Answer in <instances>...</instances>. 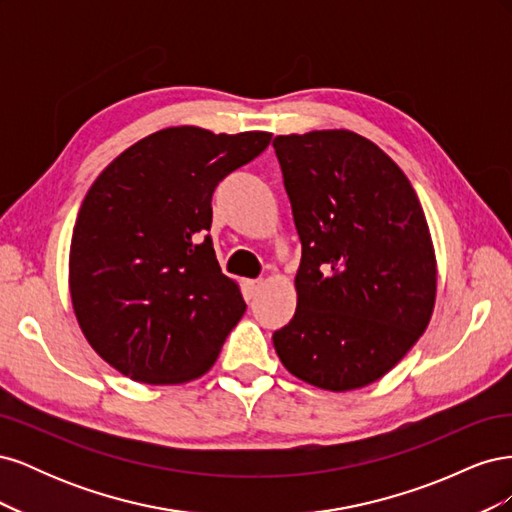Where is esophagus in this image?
Segmentation results:
<instances>
[{
  "label": "esophagus",
  "instance_id": "esophagus-1",
  "mask_svg": "<svg viewBox=\"0 0 512 512\" xmlns=\"http://www.w3.org/2000/svg\"><path fill=\"white\" fill-rule=\"evenodd\" d=\"M245 288H247V297L254 299L256 294L260 292V288H262V282H260V280H247V282H245Z\"/></svg>",
  "mask_w": 512,
  "mask_h": 512
}]
</instances>
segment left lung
<instances>
[{
	"mask_svg": "<svg viewBox=\"0 0 512 512\" xmlns=\"http://www.w3.org/2000/svg\"><path fill=\"white\" fill-rule=\"evenodd\" d=\"M301 239L297 312L273 333L290 374L327 391L382 378L427 329L436 260L401 168L348 130L275 136Z\"/></svg>",
	"mask_w": 512,
	"mask_h": 512,
	"instance_id": "left-lung-1",
	"label": "left lung"
}]
</instances>
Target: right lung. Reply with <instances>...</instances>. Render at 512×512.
<instances>
[{"label":"right lung","mask_w":512,"mask_h":512,"mask_svg":"<svg viewBox=\"0 0 512 512\" xmlns=\"http://www.w3.org/2000/svg\"><path fill=\"white\" fill-rule=\"evenodd\" d=\"M269 143V132L166 128L89 188L72 232L70 294L87 342L123 376L179 384L218 359L245 301L215 258L211 196Z\"/></svg>","instance_id":"add662e5"}]
</instances>
